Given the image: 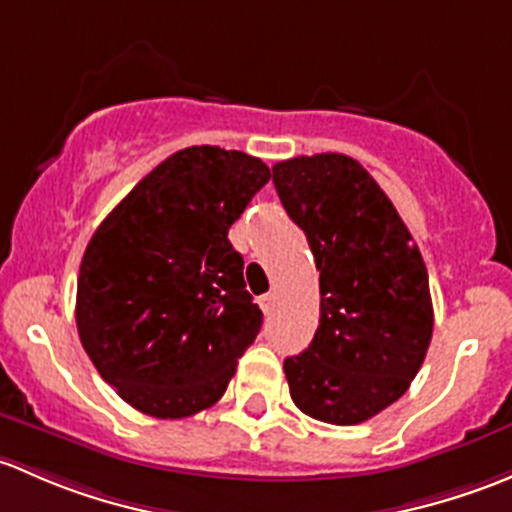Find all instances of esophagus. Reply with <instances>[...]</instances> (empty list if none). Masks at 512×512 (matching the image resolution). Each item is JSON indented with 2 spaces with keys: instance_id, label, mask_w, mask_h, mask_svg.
Wrapping results in <instances>:
<instances>
[{
  "instance_id": "34e87169",
  "label": "esophagus",
  "mask_w": 512,
  "mask_h": 512,
  "mask_svg": "<svg viewBox=\"0 0 512 512\" xmlns=\"http://www.w3.org/2000/svg\"><path fill=\"white\" fill-rule=\"evenodd\" d=\"M258 308L263 310V315H271L273 308H276V295L273 293H266L258 298Z\"/></svg>"
}]
</instances>
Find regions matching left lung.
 Segmentation results:
<instances>
[{"mask_svg":"<svg viewBox=\"0 0 512 512\" xmlns=\"http://www.w3.org/2000/svg\"><path fill=\"white\" fill-rule=\"evenodd\" d=\"M273 184L308 236L320 271V323L286 357L295 407L318 421L372 419L409 389L434 330L429 273L387 194L337 152L273 167Z\"/></svg>","mask_w":512,"mask_h":512,"instance_id":"1","label":"left lung"}]
</instances>
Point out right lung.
Masks as SVG:
<instances>
[{"instance_id":"obj_1","label":"right lung","mask_w":512,"mask_h":512,"mask_svg":"<svg viewBox=\"0 0 512 512\" xmlns=\"http://www.w3.org/2000/svg\"><path fill=\"white\" fill-rule=\"evenodd\" d=\"M268 179L246 152L184 147L88 241L78 335L100 377L138 412L184 419L209 409L256 340L263 313L229 229Z\"/></svg>"}]
</instances>
